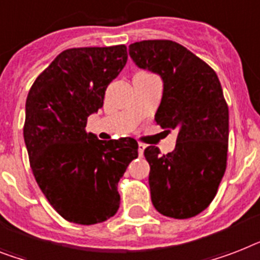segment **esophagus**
<instances>
[{
    "label": "esophagus",
    "mask_w": 260,
    "mask_h": 260,
    "mask_svg": "<svg viewBox=\"0 0 260 260\" xmlns=\"http://www.w3.org/2000/svg\"><path fill=\"white\" fill-rule=\"evenodd\" d=\"M144 149H145V145L143 144V143H139V155L143 156V153H144Z\"/></svg>",
    "instance_id": "obj_1"
}]
</instances>
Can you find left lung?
Listing matches in <instances>:
<instances>
[{
	"label": "left lung",
	"instance_id": "obj_1",
	"mask_svg": "<svg viewBox=\"0 0 260 260\" xmlns=\"http://www.w3.org/2000/svg\"><path fill=\"white\" fill-rule=\"evenodd\" d=\"M129 56L163 79L155 120L179 131L170 153L160 155L155 145L144 149L152 204L168 218L196 216L214 200L227 167L229 105L220 81L210 65L170 40L131 44Z\"/></svg>",
	"mask_w": 260,
	"mask_h": 260
}]
</instances>
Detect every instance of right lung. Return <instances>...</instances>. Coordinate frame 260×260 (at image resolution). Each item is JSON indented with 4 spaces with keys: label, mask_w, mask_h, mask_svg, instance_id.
Segmentation results:
<instances>
[{
    "label": "right lung",
    "mask_w": 260,
    "mask_h": 260,
    "mask_svg": "<svg viewBox=\"0 0 260 260\" xmlns=\"http://www.w3.org/2000/svg\"><path fill=\"white\" fill-rule=\"evenodd\" d=\"M126 58L125 45L67 49L27 93L24 140L30 168L50 206L76 224H97L117 212V184L139 155L132 137L104 141L85 132L88 116L103 107Z\"/></svg>",
    "instance_id": "1"
}]
</instances>
